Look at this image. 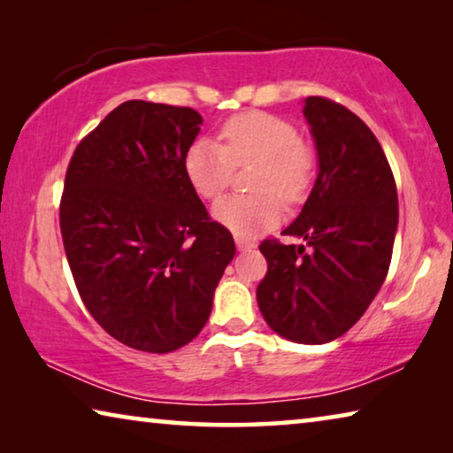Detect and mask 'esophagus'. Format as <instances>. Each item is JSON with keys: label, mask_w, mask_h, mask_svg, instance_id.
Segmentation results:
<instances>
[{"label": "esophagus", "mask_w": 453, "mask_h": 453, "mask_svg": "<svg viewBox=\"0 0 453 453\" xmlns=\"http://www.w3.org/2000/svg\"><path fill=\"white\" fill-rule=\"evenodd\" d=\"M235 245H237V250H240V251H250V250L256 248V242L248 240V237L235 235Z\"/></svg>", "instance_id": "34e87169"}]
</instances>
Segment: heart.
Segmentation results:
<instances>
[{
	"instance_id": "heart-1",
	"label": "heart",
	"mask_w": 453,
	"mask_h": 453,
	"mask_svg": "<svg viewBox=\"0 0 453 453\" xmlns=\"http://www.w3.org/2000/svg\"><path fill=\"white\" fill-rule=\"evenodd\" d=\"M221 143L202 137L186 153V175L199 196L218 197L234 180L237 165L257 164L251 196H227L213 205V219L240 237L273 227L283 202H297L310 186L313 156L289 121L262 111L242 113L221 126Z\"/></svg>"
}]
</instances>
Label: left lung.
<instances>
[{"mask_svg":"<svg viewBox=\"0 0 453 453\" xmlns=\"http://www.w3.org/2000/svg\"><path fill=\"white\" fill-rule=\"evenodd\" d=\"M303 118L316 143L318 178L283 234L305 245H259L267 273L256 296L275 334L319 346L346 334L386 280L397 189L380 142L348 107L305 97Z\"/></svg>","mask_w":453,"mask_h":453,"instance_id":"left-lung-1","label":"left lung"}]
</instances>
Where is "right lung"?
<instances>
[{
	"label": "right lung",
	"instance_id": "obj_1",
	"mask_svg": "<svg viewBox=\"0 0 453 453\" xmlns=\"http://www.w3.org/2000/svg\"><path fill=\"white\" fill-rule=\"evenodd\" d=\"M202 116L191 107H116L75 148L59 226L88 311L126 346L167 354L202 332L235 256L186 175Z\"/></svg>",
	"mask_w": 453,
	"mask_h": 453
}]
</instances>
